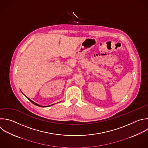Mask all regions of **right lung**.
<instances>
[{"mask_svg":"<svg viewBox=\"0 0 148 148\" xmlns=\"http://www.w3.org/2000/svg\"><path fill=\"white\" fill-rule=\"evenodd\" d=\"M27 97V96H26ZM28 98V99L29 101H31L34 105H36V106H39V107H42V108H46V107H48V106H52V105H55V104H53V105H49V106H40V105H38V104H37V103H35L34 102H33L32 101H31L30 99H29L28 97H27Z\"/></svg>","mask_w":148,"mask_h":148,"instance_id":"add662e5","label":"right lung"}]
</instances>
